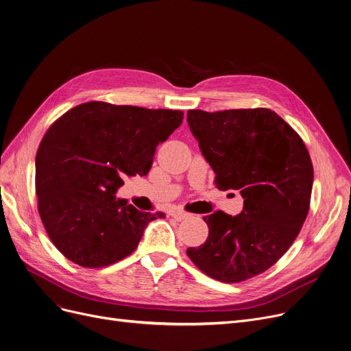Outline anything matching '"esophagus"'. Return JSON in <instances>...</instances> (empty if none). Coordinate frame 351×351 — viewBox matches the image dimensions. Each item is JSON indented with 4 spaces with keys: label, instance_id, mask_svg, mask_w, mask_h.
I'll list each match as a JSON object with an SVG mask.
<instances>
[{
    "label": "esophagus",
    "instance_id": "esophagus-1",
    "mask_svg": "<svg viewBox=\"0 0 351 351\" xmlns=\"http://www.w3.org/2000/svg\"><path fill=\"white\" fill-rule=\"evenodd\" d=\"M171 216L175 219V220H178V222H180V220H183V219H186L188 216H189V213H186V212H183V210H173L172 213H171Z\"/></svg>",
    "mask_w": 351,
    "mask_h": 351
}]
</instances>
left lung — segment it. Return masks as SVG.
<instances>
[{"mask_svg": "<svg viewBox=\"0 0 351 351\" xmlns=\"http://www.w3.org/2000/svg\"><path fill=\"white\" fill-rule=\"evenodd\" d=\"M191 132L216 173L219 191L242 195L237 216L204 217L209 236L186 250L209 278L243 282L271 267L298 237L308 213L313 165L294 129L266 108L188 110Z\"/></svg>", "mask_w": 351, "mask_h": 351, "instance_id": "8db88e82", "label": "left lung"}]
</instances>
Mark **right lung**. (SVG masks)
<instances>
[{
  "mask_svg": "<svg viewBox=\"0 0 351 351\" xmlns=\"http://www.w3.org/2000/svg\"><path fill=\"white\" fill-rule=\"evenodd\" d=\"M183 121L182 110L86 102L44 135L35 158V189L44 228L66 259L105 267L131 254L162 212L117 199L123 180L145 176L156 146Z\"/></svg>",
  "mask_w": 351,
  "mask_h": 351,
  "instance_id": "1",
  "label": "right lung"
}]
</instances>
